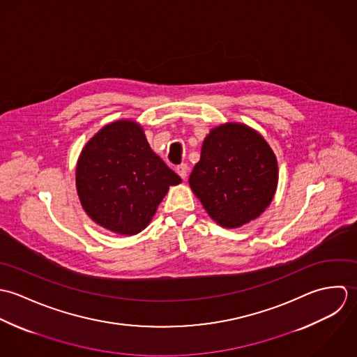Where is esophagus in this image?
I'll list each match as a JSON object with an SVG mask.
<instances>
[{
    "mask_svg": "<svg viewBox=\"0 0 357 357\" xmlns=\"http://www.w3.org/2000/svg\"><path fill=\"white\" fill-rule=\"evenodd\" d=\"M188 172H189L188 164H179V165L176 167V174H178L183 181L188 178Z\"/></svg>",
    "mask_w": 357,
    "mask_h": 357,
    "instance_id": "esophagus-1",
    "label": "esophagus"
}]
</instances>
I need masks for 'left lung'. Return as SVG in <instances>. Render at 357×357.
<instances>
[{
  "mask_svg": "<svg viewBox=\"0 0 357 357\" xmlns=\"http://www.w3.org/2000/svg\"><path fill=\"white\" fill-rule=\"evenodd\" d=\"M278 160L255 130L226 123L210 131L189 185L208 215L223 227H240L272 203Z\"/></svg>",
  "mask_w": 357,
  "mask_h": 357,
  "instance_id": "1",
  "label": "left lung"
}]
</instances>
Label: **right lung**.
Instances as JSON below:
<instances>
[{"label":"right lung","instance_id":"obj_1","mask_svg":"<svg viewBox=\"0 0 357 357\" xmlns=\"http://www.w3.org/2000/svg\"><path fill=\"white\" fill-rule=\"evenodd\" d=\"M181 178L150 149L143 128L120 120L84 146L75 186L88 216L117 234L132 236L150 223L169 186Z\"/></svg>","mask_w":357,"mask_h":357}]
</instances>
